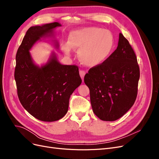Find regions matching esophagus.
Masks as SVG:
<instances>
[{
	"label": "esophagus",
	"instance_id": "esophagus-1",
	"mask_svg": "<svg viewBox=\"0 0 159 159\" xmlns=\"http://www.w3.org/2000/svg\"><path fill=\"white\" fill-rule=\"evenodd\" d=\"M85 74V72L84 71H83V70H80V77H81V80H82V81L84 80Z\"/></svg>",
	"mask_w": 159,
	"mask_h": 159
}]
</instances>
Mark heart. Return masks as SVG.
<instances>
[{"label": "heart", "instance_id": "obj_1", "mask_svg": "<svg viewBox=\"0 0 159 159\" xmlns=\"http://www.w3.org/2000/svg\"><path fill=\"white\" fill-rule=\"evenodd\" d=\"M115 38L111 32L95 26L84 27L72 30L68 43L61 44L66 55L71 54V48L79 50L78 57L84 66L93 68L103 64L111 54Z\"/></svg>", "mask_w": 159, "mask_h": 159}]
</instances>
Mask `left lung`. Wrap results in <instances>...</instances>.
<instances>
[{"label":"left lung","mask_w":159,"mask_h":159,"mask_svg":"<svg viewBox=\"0 0 159 159\" xmlns=\"http://www.w3.org/2000/svg\"><path fill=\"white\" fill-rule=\"evenodd\" d=\"M139 77L136 55L120 33L117 49L84 77L96 116L105 121H113L123 116L135 102Z\"/></svg>","instance_id":"1"}]
</instances>
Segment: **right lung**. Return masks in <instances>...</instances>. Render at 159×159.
<instances>
[{
    "label": "right lung",
    "mask_w": 159,
    "mask_h": 159,
    "mask_svg": "<svg viewBox=\"0 0 159 159\" xmlns=\"http://www.w3.org/2000/svg\"><path fill=\"white\" fill-rule=\"evenodd\" d=\"M60 26L61 24L55 22L30 27L16 55L14 78L19 100L28 113L42 121H56L64 117L70 95L81 84L78 66L61 64L55 52L40 66L35 63L30 52L38 42L47 38L58 49L55 29Z\"/></svg>",
    "instance_id": "right-lung-1"
}]
</instances>
